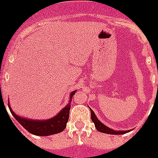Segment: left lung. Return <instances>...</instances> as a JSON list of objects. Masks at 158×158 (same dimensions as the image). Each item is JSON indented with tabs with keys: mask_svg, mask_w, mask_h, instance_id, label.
Wrapping results in <instances>:
<instances>
[{
	"mask_svg": "<svg viewBox=\"0 0 158 158\" xmlns=\"http://www.w3.org/2000/svg\"><path fill=\"white\" fill-rule=\"evenodd\" d=\"M90 109V111H91V118L92 121L94 122V123L95 125V127H96V129L99 132H101V133H105V134H109V135H124V134H127L128 133L130 130H124V131H116L112 129V128H110L107 126H106L105 124H103L97 118V117L95 116V113L94 112V110L91 109V108H89Z\"/></svg>",
	"mask_w": 158,
	"mask_h": 158,
	"instance_id": "8db88e82",
	"label": "left lung"
}]
</instances>
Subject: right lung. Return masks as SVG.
I'll return each mask as SVG.
<instances>
[{
  "mask_svg": "<svg viewBox=\"0 0 158 158\" xmlns=\"http://www.w3.org/2000/svg\"><path fill=\"white\" fill-rule=\"evenodd\" d=\"M77 90L71 92L70 94L69 103L67 104L64 108L61 110L56 116L52 118L46 119V120H34L29 119L25 117H21L14 113L9 103L8 107L11 113L13 114V117L23 126L26 130L32 135L37 136H48V135H55L61 133L66 127V123L69 119V114L70 110V102L72 99V96L75 94Z\"/></svg>",
  "mask_w": 158,
  "mask_h": 158,
  "instance_id": "right-lung-1",
  "label": "right lung"
}]
</instances>
